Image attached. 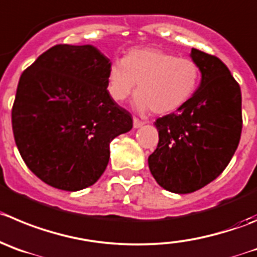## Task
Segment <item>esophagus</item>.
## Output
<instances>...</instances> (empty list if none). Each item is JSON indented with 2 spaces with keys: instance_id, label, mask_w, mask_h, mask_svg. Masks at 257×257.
Wrapping results in <instances>:
<instances>
[{
  "instance_id": "obj_1",
  "label": "esophagus",
  "mask_w": 257,
  "mask_h": 257,
  "mask_svg": "<svg viewBox=\"0 0 257 257\" xmlns=\"http://www.w3.org/2000/svg\"><path fill=\"white\" fill-rule=\"evenodd\" d=\"M143 124H145V121L140 120V119H137V117H133V126H134V128H140V126H142Z\"/></svg>"
}]
</instances>
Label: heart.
Here are the masks:
<instances>
[{"label":"heart","mask_w":257,"mask_h":257,"mask_svg":"<svg viewBox=\"0 0 257 257\" xmlns=\"http://www.w3.org/2000/svg\"><path fill=\"white\" fill-rule=\"evenodd\" d=\"M200 77L201 69L194 59L158 48H136L110 64L107 92L115 101H124L137 83V109L165 115L193 97Z\"/></svg>","instance_id":"heart-1"}]
</instances>
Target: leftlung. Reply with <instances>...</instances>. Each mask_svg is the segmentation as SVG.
I'll list each match as a JSON object with an SVG mask.
<instances>
[{"label": "left lung", "instance_id": "left-lung-1", "mask_svg": "<svg viewBox=\"0 0 257 257\" xmlns=\"http://www.w3.org/2000/svg\"><path fill=\"white\" fill-rule=\"evenodd\" d=\"M201 69L194 96L158 117V145L148 157L151 174L160 185L189 194L217 179L233 157L242 132V97L238 82L215 56L191 49Z\"/></svg>", "mask_w": 257, "mask_h": 257}]
</instances>
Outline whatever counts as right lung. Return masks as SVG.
Segmentation results:
<instances>
[{
	"label": "right lung",
	"instance_id": "right-lung-1",
	"mask_svg": "<svg viewBox=\"0 0 257 257\" xmlns=\"http://www.w3.org/2000/svg\"><path fill=\"white\" fill-rule=\"evenodd\" d=\"M110 64L92 45L58 44L21 74L14 138L26 166L53 188L95 184L109 162L110 142L133 126L106 90Z\"/></svg>",
	"mask_w": 257,
	"mask_h": 257
}]
</instances>
